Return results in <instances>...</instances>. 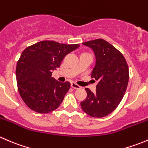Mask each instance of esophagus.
Masks as SVG:
<instances>
[{"label": "esophagus", "mask_w": 148, "mask_h": 148, "mask_svg": "<svg viewBox=\"0 0 148 148\" xmlns=\"http://www.w3.org/2000/svg\"><path fill=\"white\" fill-rule=\"evenodd\" d=\"M71 87H72L73 89H81V86L77 85V84L74 83V82H71Z\"/></svg>", "instance_id": "34e87169"}]
</instances>
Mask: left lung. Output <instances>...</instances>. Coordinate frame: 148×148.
I'll list each match as a JSON object with an SVG mask.
<instances>
[{"label": "left lung", "mask_w": 148, "mask_h": 148, "mask_svg": "<svg viewBox=\"0 0 148 148\" xmlns=\"http://www.w3.org/2000/svg\"><path fill=\"white\" fill-rule=\"evenodd\" d=\"M95 51L96 64L92 78L98 81L95 93L85 88L87 96L81 102L82 109L92 117H104L117 107L126 92L129 69L123 55L104 39L84 42Z\"/></svg>", "instance_id": "1"}]
</instances>
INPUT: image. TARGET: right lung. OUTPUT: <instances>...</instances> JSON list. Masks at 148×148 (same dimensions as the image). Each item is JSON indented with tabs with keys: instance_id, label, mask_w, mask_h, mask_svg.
Masks as SVG:
<instances>
[{
	"instance_id": "add662e5",
	"label": "right lung",
	"mask_w": 148,
	"mask_h": 148,
	"mask_svg": "<svg viewBox=\"0 0 148 148\" xmlns=\"http://www.w3.org/2000/svg\"><path fill=\"white\" fill-rule=\"evenodd\" d=\"M79 46L42 41L26 48L16 65L18 89L31 110L46 114L59 107L70 88V83L51 77L64 58Z\"/></svg>"
}]
</instances>
